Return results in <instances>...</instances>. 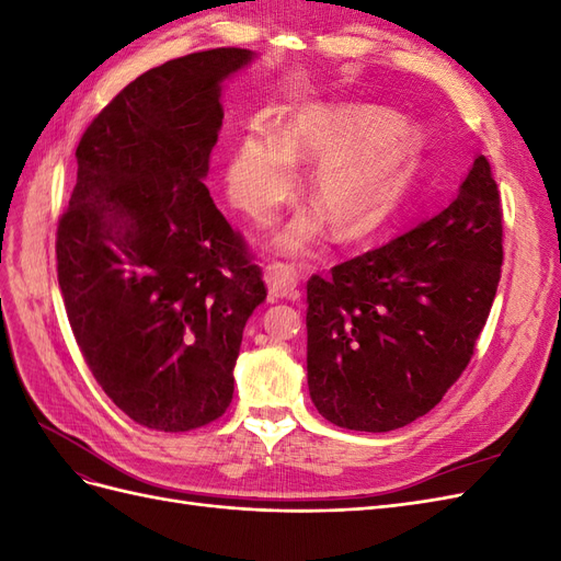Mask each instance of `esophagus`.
<instances>
[{
	"instance_id": "1",
	"label": "esophagus",
	"mask_w": 561,
	"mask_h": 561,
	"mask_svg": "<svg viewBox=\"0 0 561 561\" xmlns=\"http://www.w3.org/2000/svg\"><path fill=\"white\" fill-rule=\"evenodd\" d=\"M264 280L268 285V293L274 297H295L299 274L293 264L285 262H271L264 266Z\"/></svg>"
}]
</instances>
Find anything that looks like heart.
Listing matches in <instances>:
<instances>
[{
  "mask_svg": "<svg viewBox=\"0 0 561 561\" xmlns=\"http://www.w3.org/2000/svg\"><path fill=\"white\" fill-rule=\"evenodd\" d=\"M423 133L371 105H307L280 130L250 124L227 163V196L248 217L266 222L297 190L295 161H318L311 196L344 239L383 227L410 194ZM322 236V217L297 213L274 243L307 252Z\"/></svg>",
  "mask_w": 561,
  "mask_h": 561,
  "instance_id": "1",
  "label": "heart"
}]
</instances>
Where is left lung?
<instances>
[{"label":"left lung","mask_w":561,"mask_h":561,"mask_svg":"<svg viewBox=\"0 0 561 561\" xmlns=\"http://www.w3.org/2000/svg\"><path fill=\"white\" fill-rule=\"evenodd\" d=\"M503 210L478 157L445 210L307 283V371L339 428L416 421L463 375L496 297Z\"/></svg>","instance_id":"left-lung-1"}]
</instances>
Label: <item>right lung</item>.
<instances>
[{
    "label": "right lung",
    "instance_id": "right-lung-1",
    "mask_svg": "<svg viewBox=\"0 0 561 561\" xmlns=\"http://www.w3.org/2000/svg\"><path fill=\"white\" fill-rule=\"evenodd\" d=\"M254 58L210 48L140 75L83 130L58 219V285L107 398L151 431L227 412L262 268L203 178L222 128L219 83Z\"/></svg>",
    "mask_w": 561,
    "mask_h": 561
}]
</instances>
